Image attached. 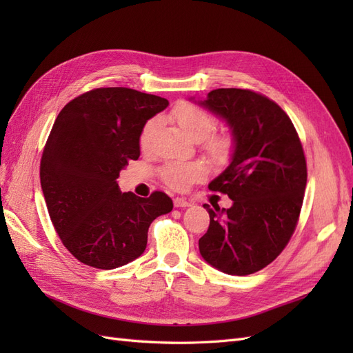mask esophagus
<instances>
[{"label": "esophagus", "mask_w": 353, "mask_h": 353, "mask_svg": "<svg viewBox=\"0 0 353 353\" xmlns=\"http://www.w3.org/2000/svg\"><path fill=\"white\" fill-rule=\"evenodd\" d=\"M174 206H175V208H188V206H191V201H188V200H185V199L176 197V199L174 200Z\"/></svg>", "instance_id": "34e87169"}]
</instances>
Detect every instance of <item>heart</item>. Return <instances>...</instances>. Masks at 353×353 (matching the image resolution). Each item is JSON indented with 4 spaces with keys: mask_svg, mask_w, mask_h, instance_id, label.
Here are the masks:
<instances>
[{
    "mask_svg": "<svg viewBox=\"0 0 353 353\" xmlns=\"http://www.w3.org/2000/svg\"><path fill=\"white\" fill-rule=\"evenodd\" d=\"M172 119L183 130V132L196 143L203 141V147L208 154L215 160H225L232 148V141L228 135H210L215 130L213 116L193 103H179L172 110ZM159 119L148 121L140 135V145L143 150H148L153 137L157 131ZM162 179L165 184L176 191H185L197 181L205 176V168L196 162H169L162 168Z\"/></svg>",
    "mask_w": 353,
    "mask_h": 353,
    "instance_id": "obj_1",
    "label": "heart"
}]
</instances>
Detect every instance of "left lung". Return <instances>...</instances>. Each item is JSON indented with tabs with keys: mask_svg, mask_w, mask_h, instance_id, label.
Segmentation results:
<instances>
[{
	"mask_svg": "<svg viewBox=\"0 0 353 353\" xmlns=\"http://www.w3.org/2000/svg\"><path fill=\"white\" fill-rule=\"evenodd\" d=\"M230 126L231 162L209 184L228 194L230 209H210L201 258L230 275H249L270 265L297 225L306 187V160L290 117L262 94L218 88L199 101Z\"/></svg>",
	"mask_w": 353,
	"mask_h": 353,
	"instance_id": "1",
	"label": "left lung"
}]
</instances>
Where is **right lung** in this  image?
<instances>
[{
	"label": "right lung",
	"instance_id": "obj_1",
	"mask_svg": "<svg viewBox=\"0 0 353 353\" xmlns=\"http://www.w3.org/2000/svg\"><path fill=\"white\" fill-rule=\"evenodd\" d=\"M166 99L131 88H97L69 101L44 147L39 176L61 243L79 262L114 270L141 256L150 223L174 203L162 191L121 193L116 179L140 157L145 122Z\"/></svg>",
	"mask_w": 353,
	"mask_h": 353
}]
</instances>
